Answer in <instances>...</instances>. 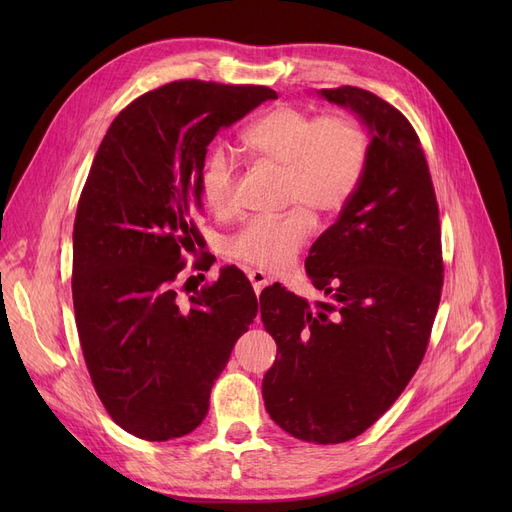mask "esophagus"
<instances>
[{"mask_svg": "<svg viewBox=\"0 0 512 512\" xmlns=\"http://www.w3.org/2000/svg\"><path fill=\"white\" fill-rule=\"evenodd\" d=\"M247 276H249V280H251V284H253V290H255L257 294L267 286V282H270V278H267L261 270H249Z\"/></svg>", "mask_w": 512, "mask_h": 512, "instance_id": "1", "label": "esophagus"}]
</instances>
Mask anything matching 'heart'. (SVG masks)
Listing matches in <instances>:
<instances>
[{
  "label": "heart",
  "instance_id": "obj_1",
  "mask_svg": "<svg viewBox=\"0 0 512 512\" xmlns=\"http://www.w3.org/2000/svg\"><path fill=\"white\" fill-rule=\"evenodd\" d=\"M259 157L284 168V201L297 205L282 215H255L226 242V253L259 270L280 272L297 259L313 232V213L332 218L363 182L369 164V134L348 114L315 116L278 105L242 134ZM238 164L226 147L207 153L199 170V191L211 211L232 205Z\"/></svg>",
  "mask_w": 512,
  "mask_h": 512
}]
</instances>
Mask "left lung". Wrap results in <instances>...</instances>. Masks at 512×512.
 Listing matches in <instances>:
<instances>
[{
  "label": "left lung",
  "instance_id": "left-lung-1",
  "mask_svg": "<svg viewBox=\"0 0 512 512\" xmlns=\"http://www.w3.org/2000/svg\"><path fill=\"white\" fill-rule=\"evenodd\" d=\"M319 95L369 128V164L305 259L328 301L309 305L280 284L261 292V321L280 355L263 378V400L290 436L340 444L361 436L411 382L432 336L444 263L436 191L411 122L365 89Z\"/></svg>",
  "mask_w": 512,
  "mask_h": 512
}]
</instances>
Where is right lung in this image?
<instances>
[{
    "mask_svg": "<svg viewBox=\"0 0 512 512\" xmlns=\"http://www.w3.org/2000/svg\"><path fill=\"white\" fill-rule=\"evenodd\" d=\"M270 87L176 80L116 116L80 193L72 301L80 348L105 411L128 434H191L232 348L257 315L245 274L224 267L182 303L184 251L203 238L199 170L207 145Z\"/></svg>",
    "mask_w": 512,
    "mask_h": 512,
    "instance_id": "right-lung-1",
    "label": "right lung"
}]
</instances>
